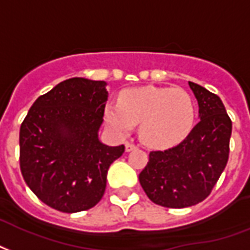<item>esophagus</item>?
<instances>
[{"label":"esophagus","instance_id":"1","mask_svg":"<svg viewBox=\"0 0 250 250\" xmlns=\"http://www.w3.org/2000/svg\"><path fill=\"white\" fill-rule=\"evenodd\" d=\"M136 148H138V146H135L133 143H125V152H131V150L136 149Z\"/></svg>","mask_w":250,"mask_h":250}]
</instances>
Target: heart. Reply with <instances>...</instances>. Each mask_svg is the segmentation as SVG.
I'll list each match as a JSON object with an SVG mask.
<instances>
[{
  "mask_svg": "<svg viewBox=\"0 0 250 250\" xmlns=\"http://www.w3.org/2000/svg\"><path fill=\"white\" fill-rule=\"evenodd\" d=\"M195 106L182 89L136 87L121 95V104L108 102L104 121L114 132L128 135L140 123V139L153 148H167L191 131Z\"/></svg>",
  "mask_w": 250,
  "mask_h": 250,
  "instance_id": "1",
  "label": "heart"
}]
</instances>
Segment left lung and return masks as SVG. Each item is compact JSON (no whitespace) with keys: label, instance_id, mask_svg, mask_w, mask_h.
<instances>
[{"label":"left lung","instance_id":"obj_1","mask_svg":"<svg viewBox=\"0 0 250 250\" xmlns=\"http://www.w3.org/2000/svg\"><path fill=\"white\" fill-rule=\"evenodd\" d=\"M198 101L199 119L184 142L167 150H153L139 174L143 190L156 205L185 208L208 197L229 155L232 122L222 100L190 83Z\"/></svg>","mask_w":250,"mask_h":250}]
</instances>
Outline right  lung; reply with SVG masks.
<instances>
[{
  "label": "right lung",
  "mask_w": 250,
  "mask_h": 250,
  "mask_svg": "<svg viewBox=\"0 0 250 250\" xmlns=\"http://www.w3.org/2000/svg\"><path fill=\"white\" fill-rule=\"evenodd\" d=\"M104 81L73 77L41 95L19 131L21 171L43 203L62 212L94 207L107 170L125 146L98 138L108 93Z\"/></svg>",
  "instance_id": "add662e5"
}]
</instances>
